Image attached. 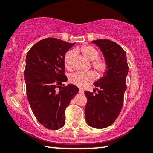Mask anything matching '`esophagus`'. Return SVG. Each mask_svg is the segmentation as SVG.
I'll return each instance as SVG.
<instances>
[{"label": "esophagus", "instance_id": "34e87169", "mask_svg": "<svg viewBox=\"0 0 153 153\" xmlns=\"http://www.w3.org/2000/svg\"><path fill=\"white\" fill-rule=\"evenodd\" d=\"M79 94H84V91H83L82 89H79Z\"/></svg>", "mask_w": 153, "mask_h": 153}]
</instances>
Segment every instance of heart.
<instances>
[{
  "mask_svg": "<svg viewBox=\"0 0 153 153\" xmlns=\"http://www.w3.org/2000/svg\"><path fill=\"white\" fill-rule=\"evenodd\" d=\"M79 51L84 54L85 57L88 60L94 61L92 66L96 71V74L98 75L102 74L106 71L107 64L105 61L103 59H98V52L96 48L91 45H85L79 48ZM74 55V51L70 50L67 51L64 57V63L65 67H68L72 63L73 57ZM94 79V73L91 72H74L70 75L69 80L73 84L76 85L79 87H85L91 84Z\"/></svg>",
  "mask_w": 153,
  "mask_h": 153,
  "instance_id": "heart-1",
  "label": "heart"
}]
</instances>
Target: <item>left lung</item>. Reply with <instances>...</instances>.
Instances as JSON below:
<instances>
[{"mask_svg": "<svg viewBox=\"0 0 153 153\" xmlns=\"http://www.w3.org/2000/svg\"><path fill=\"white\" fill-rule=\"evenodd\" d=\"M102 52L107 69L103 76L94 83V94L85 91L87 103L85 117L87 124L95 128L110 126L120 114L126 90L128 66L126 52L115 42L98 39L92 42Z\"/></svg>", "mask_w": 153, "mask_h": 153, "instance_id": "8db88e82", "label": "left lung"}]
</instances>
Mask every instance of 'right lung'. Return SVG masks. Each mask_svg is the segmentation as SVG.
I'll return each instance as SVG.
<instances>
[{
	"instance_id": "right-lung-1",
	"label": "right lung",
	"mask_w": 153,
	"mask_h": 153,
	"mask_svg": "<svg viewBox=\"0 0 153 153\" xmlns=\"http://www.w3.org/2000/svg\"><path fill=\"white\" fill-rule=\"evenodd\" d=\"M74 44L47 38L33 45L26 57L24 76L27 98L35 117L48 129L64 126L65 109L79 92L74 84H62L67 81L65 55Z\"/></svg>"
}]
</instances>
